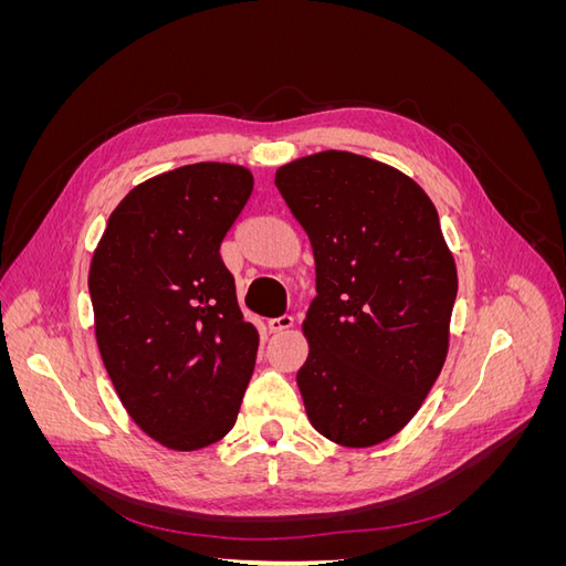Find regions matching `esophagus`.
Returning <instances> with one entry per match:
<instances>
[{
	"label": "esophagus",
	"instance_id": "esophagus-1",
	"mask_svg": "<svg viewBox=\"0 0 566 566\" xmlns=\"http://www.w3.org/2000/svg\"><path fill=\"white\" fill-rule=\"evenodd\" d=\"M293 323H295V318L285 314V316H279V318H271L266 325H269L271 333H287L290 328H293Z\"/></svg>",
	"mask_w": 566,
	"mask_h": 566
}]
</instances>
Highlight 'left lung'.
<instances>
[{
  "mask_svg": "<svg viewBox=\"0 0 566 566\" xmlns=\"http://www.w3.org/2000/svg\"><path fill=\"white\" fill-rule=\"evenodd\" d=\"M276 186L316 264L297 370L306 416L339 447H375L418 413L449 354L458 271L437 208L399 169L349 150L287 163Z\"/></svg>",
  "mask_w": 566,
  "mask_h": 566,
  "instance_id": "1",
  "label": "left lung"
}]
</instances>
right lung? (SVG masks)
Here are the masks:
<instances>
[{
    "label": "right lung",
    "instance_id": "add662e5",
    "mask_svg": "<svg viewBox=\"0 0 566 566\" xmlns=\"http://www.w3.org/2000/svg\"><path fill=\"white\" fill-rule=\"evenodd\" d=\"M243 165L196 163L134 186L90 266L96 345L139 430L198 451L235 424L260 333L219 245L252 196Z\"/></svg>",
    "mask_w": 566,
    "mask_h": 566
}]
</instances>
